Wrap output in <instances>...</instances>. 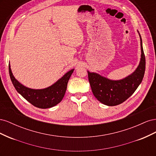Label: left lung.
<instances>
[{
	"instance_id": "obj_1",
	"label": "left lung",
	"mask_w": 156,
	"mask_h": 156,
	"mask_svg": "<svg viewBox=\"0 0 156 156\" xmlns=\"http://www.w3.org/2000/svg\"><path fill=\"white\" fill-rule=\"evenodd\" d=\"M140 39L141 58L139 66L128 77L119 81H112L96 73H88V81L92 93L98 101L108 106L119 105L134 93L142 82L145 72L146 60Z\"/></svg>"
}]
</instances>
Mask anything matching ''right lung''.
I'll list each match as a JSON object with an SVG mask.
<instances>
[{
	"label": "right lung",
	"instance_id": "add662e5",
	"mask_svg": "<svg viewBox=\"0 0 156 156\" xmlns=\"http://www.w3.org/2000/svg\"><path fill=\"white\" fill-rule=\"evenodd\" d=\"M73 70V69L70 70L51 87L44 89L35 90L25 87L18 82L13 77L9 64V73L11 81L17 92L32 105L40 108H51L62 101L66 91L68 81Z\"/></svg>",
	"mask_w": 156,
	"mask_h": 156
}]
</instances>
